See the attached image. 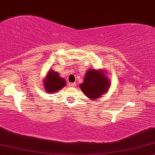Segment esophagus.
<instances>
[{"label":"esophagus","instance_id":"34e87169","mask_svg":"<svg viewBox=\"0 0 155 155\" xmlns=\"http://www.w3.org/2000/svg\"><path fill=\"white\" fill-rule=\"evenodd\" d=\"M75 85H76V83H72L70 84V86L71 87H75Z\"/></svg>","mask_w":155,"mask_h":155}]
</instances>
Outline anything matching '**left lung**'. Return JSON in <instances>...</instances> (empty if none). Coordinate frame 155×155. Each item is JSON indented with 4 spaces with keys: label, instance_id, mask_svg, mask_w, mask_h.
Instances as JSON below:
<instances>
[{
    "label": "left lung",
    "instance_id": "obj_1",
    "mask_svg": "<svg viewBox=\"0 0 155 155\" xmlns=\"http://www.w3.org/2000/svg\"><path fill=\"white\" fill-rule=\"evenodd\" d=\"M110 86L109 78H107L104 70L90 69L85 73L83 83L80 88L87 98L92 101L101 98L108 92Z\"/></svg>",
    "mask_w": 155,
    "mask_h": 155
}]
</instances>
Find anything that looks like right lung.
Instances as JSON below:
<instances>
[{"instance_id": "add662e5", "label": "right lung", "mask_w": 155, "mask_h": 155, "mask_svg": "<svg viewBox=\"0 0 155 155\" xmlns=\"http://www.w3.org/2000/svg\"><path fill=\"white\" fill-rule=\"evenodd\" d=\"M43 85L46 92L51 94L62 89L67 84L65 80L61 78L58 72L50 69L43 80Z\"/></svg>"}]
</instances>
